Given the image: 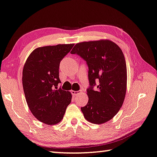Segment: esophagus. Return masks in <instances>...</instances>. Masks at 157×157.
Listing matches in <instances>:
<instances>
[{
  "instance_id": "esophagus-1",
  "label": "esophagus",
  "mask_w": 157,
  "mask_h": 157,
  "mask_svg": "<svg viewBox=\"0 0 157 157\" xmlns=\"http://www.w3.org/2000/svg\"><path fill=\"white\" fill-rule=\"evenodd\" d=\"M71 93L74 96V97H75V96H78L79 93H80V91H71Z\"/></svg>"
}]
</instances>
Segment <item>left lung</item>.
Wrapping results in <instances>:
<instances>
[{"label":"left lung","instance_id":"1","mask_svg":"<svg viewBox=\"0 0 157 157\" xmlns=\"http://www.w3.org/2000/svg\"><path fill=\"white\" fill-rule=\"evenodd\" d=\"M71 53L85 60L89 68V101L81 108L84 116L92 123L107 122L116 115L125 99L127 67L122 51L113 41L99 40L77 44Z\"/></svg>","mask_w":157,"mask_h":157}]
</instances>
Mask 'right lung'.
Returning a JSON list of instances; mask_svg holds the SVG:
<instances>
[{
	"label": "right lung",
	"instance_id": "1",
	"mask_svg": "<svg viewBox=\"0 0 157 157\" xmlns=\"http://www.w3.org/2000/svg\"><path fill=\"white\" fill-rule=\"evenodd\" d=\"M74 44L37 48L29 56L22 71V85L29 110L35 118L55 125L63 118L72 95L58 88L60 63Z\"/></svg>",
	"mask_w": 157,
	"mask_h": 157
}]
</instances>
